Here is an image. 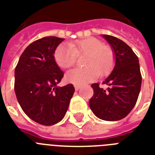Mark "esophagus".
<instances>
[{
	"label": "esophagus",
	"mask_w": 155,
	"mask_h": 155,
	"mask_svg": "<svg viewBox=\"0 0 155 155\" xmlns=\"http://www.w3.org/2000/svg\"><path fill=\"white\" fill-rule=\"evenodd\" d=\"M80 88V85L79 84H75V91H78V90Z\"/></svg>",
	"instance_id": "esophagus-1"
}]
</instances>
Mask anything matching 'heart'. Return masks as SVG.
Here are the masks:
<instances>
[{
    "label": "heart",
    "mask_w": 155,
    "mask_h": 155,
    "mask_svg": "<svg viewBox=\"0 0 155 155\" xmlns=\"http://www.w3.org/2000/svg\"><path fill=\"white\" fill-rule=\"evenodd\" d=\"M85 55L83 59L84 68H74L66 75V80L75 84L91 82L98 76L107 75L114 65L115 56L110 47L104 46L101 41L95 38L71 42L70 46L61 44L54 51L57 65L63 69L72 67L77 56Z\"/></svg>",
    "instance_id": "heart-1"
}]
</instances>
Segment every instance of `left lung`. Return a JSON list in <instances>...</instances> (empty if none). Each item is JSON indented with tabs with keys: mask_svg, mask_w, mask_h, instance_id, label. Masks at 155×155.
<instances>
[{
	"mask_svg": "<svg viewBox=\"0 0 155 155\" xmlns=\"http://www.w3.org/2000/svg\"><path fill=\"white\" fill-rule=\"evenodd\" d=\"M102 37L114 51L115 67L102 83L108 85L107 89L100 87L99 84H92L94 95L89 106L98 118L114 121L125 117L134 107L141 90L142 75L137 56L125 42L111 35Z\"/></svg>",
	"mask_w": 155,
	"mask_h": 155,
	"instance_id": "obj_1",
	"label": "left lung"
}]
</instances>
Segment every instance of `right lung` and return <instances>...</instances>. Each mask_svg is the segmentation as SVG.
I'll return each instance as SVG.
<instances>
[{
	"instance_id": "1",
	"label": "right lung",
	"mask_w": 155,
	"mask_h": 155,
	"mask_svg": "<svg viewBox=\"0 0 155 155\" xmlns=\"http://www.w3.org/2000/svg\"><path fill=\"white\" fill-rule=\"evenodd\" d=\"M64 38L49 36L30 44L15 68L14 91L26 115L35 122L52 125L65 116L75 87H58L63 72L54 60V51Z\"/></svg>"
}]
</instances>
